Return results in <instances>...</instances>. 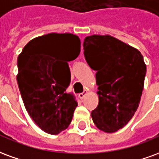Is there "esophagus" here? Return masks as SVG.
Masks as SVG:
<instances>
[{
    "label": "esophagus",
    "instance_id": "1",
    "mask_svg": "<svg viewBox=\"0 0 159 159\" xmlns=\"http://www.w3.org/2000/svg\"><path fill=\"white\" fill-rule=\"evenodd\" d=\"M86 94H87V91H83V92H82V93L79 94V97H80V99H83V98H84V97H85V95H86Z\"/></svg>",
    "mask_w": 159,
    "mask_h": 159
}]
</instances>
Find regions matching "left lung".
I'll list each match as a JSON object with an SVG mask.
<instances>
[{"label":"left lung","instance_id":"1","mask_svg":"<svg viewBox=\"0 0 159 159\" xmlns=\"http://www.w3.org/2000/svg\"><path fill=\"white\" fill-rule=\"evenodd\" d=\"M84 55L97 71L99 103L91 112L94 124L107 133L123 128L138 108L147 68L134 47L110 35L84 38Z\"/></svg>","mask_w":159,"mask_h":159}]
</instances>
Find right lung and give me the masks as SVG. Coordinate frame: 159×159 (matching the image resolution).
<instances>
[{
	"label": "right lung",
	"instance_id": "obj_1",
	"mask_svg": "<svg viewBox=\"0 0 159 159\" xmlns=\"http://www.w3.org/2000/svg\"><path fill=\"white\" fill-rule=\"evenodd\" d=\"M80 52L78 36L51 33L30 40L18 56L17 80L25 108L48 134H58L72 121L78 102L66 92L71 81L68 62Z\"/></svg>",
	"mask_w": 159,
	"mask_h": 159
}]
</instances>
